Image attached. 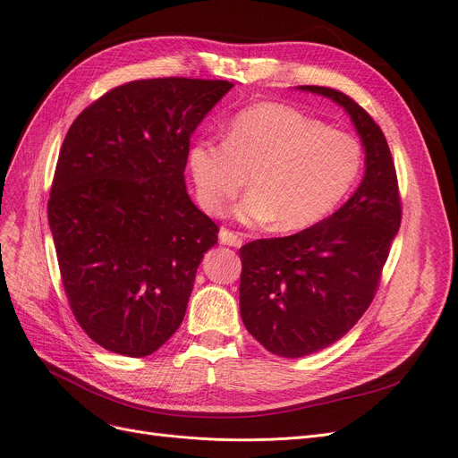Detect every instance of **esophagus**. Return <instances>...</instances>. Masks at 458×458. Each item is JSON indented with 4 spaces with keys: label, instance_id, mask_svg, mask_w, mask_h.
<instances>
[{
    "label": "esophagus",
    "instance_id": "1",
    "mask_svg": "<svg viewBox=\"0 0 458 458\" xmlns=\"http://www.w3.org/2000/svg\"><path fill=\"white\" fill-rule=\"evenodd\" d=\"M219 242L225 246H233V248H241L242 246V239L239 233H233L229 229H222L219 231Z\"/></svg>",
    "mask_w": 458,
    "mask_h": 458
}]
</instances>
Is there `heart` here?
<instances>
[{"instance_id":"1","label":"heart","mask_w":458,"mask_h":458,"mask_svg":"<svg viewBox=\"0 0 458 458\" xmlns=\"http://www.w3.org/2000/svg\"><path fill=\"white\" fill-rule=\"evenodd\" d=\"M197 199L222 216L244 188L236 214L248 225L282 233L314 227L331 216L362 171V146L345 131L284 103H258L236 113L227 139L199 137L188 148Z\"/></svg>"}]
</instances>
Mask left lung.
Segmentation results:
<instances>
[{
	"label": "left lung",
	"instance_id": "1",
	"mask_svg": "<svg viewBox=\"0 0 458 458\" xmlns=\"http://www.w3.org/2000/svg\"><path fill=\"white\" fill-rule=\"evenodd\" d=\"M335 101L364 150L355 193L314 227L241 248V316L274 355L297 359L325 350L370 306L400 227V197L389 144L353 99L333 88L297 86Z\"/></svg>",
	"mask_w": 458,
	"mask_h": 458
}]
</instances>
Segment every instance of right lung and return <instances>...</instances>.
I'll use <instances>...</instances> for the list:
<instances>
[{
  "instance_id": "obj_1",
  "label": "right lung",
  "mask_w": 458,
  "mask_h": 458,
  "mask_svg": "<svg viewBox=\"0 0 458 458\" xmlns=\"http://www.w3.org/2000/svg\"><path fill=\"white\" fill-rule=\"evenodd\" d=\"M231 88L133 81L69 127L48 225L72 314L108 352L150 355L186 316L197 268L217 242V225L186 190L190 139Z\"/></svg>"
}]
</instances>
